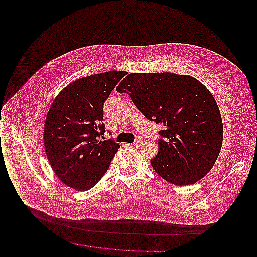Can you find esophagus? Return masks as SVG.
<instances>
[{"mask_svg": "<svg viewBox=\"0 0 257 257\" xmlns=\"http://www.w3.org/2000/svg\"><path fill=\"white\" fill-rule=\"evenodd\" d=\"M143 141L142 140H137V141H135L134 143L132 144V146L133 147H140V146H142L143 145Z\"/></svg>", "mask_w": 257, "mask_h": 257, "instance_id": "obj_1", "label": "esophagus"}]
</instances>
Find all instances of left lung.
<instances>
[{
    "label": "left lung",
    "instance_id": "8db88e82",
    "mask_svg": "<svg viewBox=\"0 0 257 257\" xmlns=\"http://www.w3.org/2000/svg\"><path fill=\"white\" fill-rule=\"evenodd\" d=\"M116 91L129 94L147 119L164 125L158 153L150 161L163 179L186 186L207 174L220 154L223 127L206 86L189 75L131 73Z\"/></svg>",
    "mask_w": 257,
    "mask_h": 257
}]
</instances>
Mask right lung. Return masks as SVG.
Wrapping results in <instances>:
<instances>
[{
	"mask_svg": "<svg viewBox=\"0 0 257 257\" xmlns=\"http://www.w3.org/2000/svg\"><path fill=\"white\" fill-rule=\"evenodd\" d=\"M126 75L112 70L78 79L53 101L44 124V147L51 168L76 191L91 189L110 167L119 144L98 138L105 132L103 105Z\"/></svg>",
	"mask_w": 257,
	"mask_h": 257,
	"instance_id": "add662e5",
	"label": "right lung"
}]
</instances>
